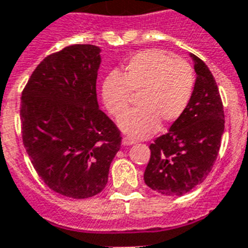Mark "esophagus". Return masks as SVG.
<instances>
[{
    "label": "esophagus",
    "mask_w": 248,
    "mask_h": 248,
    "mask_svg": "<svg viewBox=\"0 0 248 248\" xmlns=\"http://www.w3.org/2000/svg\"><path fill=\"white\" fill-rule=\"evenodd\" d=\"M136 142V140L132 138H130V136H124V139H122V145H124V146H127V145H132Z\"/></svg>",
    "instance_id": "esophagus-1"
}]
</instances>
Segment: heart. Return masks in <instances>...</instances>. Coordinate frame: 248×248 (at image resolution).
Instances as JSON below:
<instances>
[{
  "instance_id": "heart-1",
  "label": "heart",
  "mask_w": 248,
  "mask_h": 248,
  "mask_svg": "<svg viewBox=\"0 0 248 248\" xmlns=\"http://www.w3.org/2000/svg\"><path fill=\"white\" fill-rule=\"evenodd\" d=\"M195 74L188 62L160 49L134 54L121 75L112 72L102 82V100L113 117L123 114L138 95V110L118 120V127L132 138H148L160 122L170 124L185 113L194 93Z\"/></svg>"
}]
</instances>
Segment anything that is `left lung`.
Wrapping results in <instances>:
<instances>
[{
  "mask_svg": "<svg viewBox=\"0 0 248 248\" xmlns=\"http://www.w3.org/2000/svg\"><path fill=\"white\" fill-rule=\"evenodd\" d=\"M196 72L194 93L185 113L168 134L152 144L144 181L167 196H182L206 178L224 132V110L218 85L204 61L190 54Z\"/></svg>",
  "mask_w": 248,
  "mask_h": 248,
  "instance_id": "left-lung-1",
  "label": "left lung"
}]
</instances>
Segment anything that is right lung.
<instances>
[{
  "label": "right lung",
  "mask_w": 248,
  "mask_h": 248,
  "mask_svg": "<svg viewBox=\"0 0 248 248\" xmlns=\"http://www.w3.org/2000/svg\"><path fill=\"white\" fill-rule=\"evenodd\" d=\"M100 48L74 44L49 54L21 94L23 142L39 177L72 199L95 196L121 148L116 124L99 109Z\"/></svg>",
  "instance_id": "obj_1"
}]
</instances>
